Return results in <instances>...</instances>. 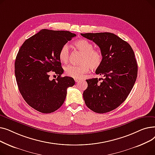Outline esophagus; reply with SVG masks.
<instances>
[{
  "mask_svg": "<svg viewBox=\"0 0 155 155\" xmlns=\"http://www.w3.org/2000/svg\"><path fill=\"white\" fill-rule=\"evenodd\" d=\"M75 82H80V80L75 78Z\"/></svg>",
  "mask_w": 155,
  "mask_h": 155,
  "instance_id": "1",
  "label": "esophagus"
}]
</instances>
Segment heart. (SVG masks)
Here are the masks:
<instances>
[{"instance_id":"1","label":"heart","mask_w":155,"mask_h":155,"mask_svg":"<svg viewBox=\"0 0 155 155\" xmlns=\"http://www.w3.org/2000/svg\"><path fill=\"white\" fill-rule=\"evenodd\" d=\"M77 50L82 53L80 60L81 64L68 65L64 68V72L70 77L80 78L87 73L90 68L96 70L101 67L103 61V56L99 50H94L93 44L87 39H80L74 43ZM59 58L64 63H67L70 58V48L67 44L64 45L59 52Z\"/></svg>"}]
</instances>
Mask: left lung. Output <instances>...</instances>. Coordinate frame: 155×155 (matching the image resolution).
Instances as JSON below:
<instances>
[{"label":"left lung","instance_id":"8db88e82","mask_svg":"<svg viewBox=\"0 0 155 155\" xmlns=\"http://www.w3.org/2000/svg\"><path fill=\"white\" fill-rule=\"evenodd\" d=\"M81 35L98 45L103 56L102 63L95 73L104 78L86 80L88 87L83 93L85 103L95 112H110L126 99L134 85L137 75L134 53L128 43L110 32Z\"/></svg>","mask_w":155,"mask_h":155}]
</instances>
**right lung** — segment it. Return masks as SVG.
Returning <instances> with one entry per match:
<instances>
[{
	"instance_id": "obj_1",
	"label": "right lung",
	"mask_w": 155,
	"mask_h": 155,
	"mask_svg": "<svg viewBox=\"0 0 155 155\" xmlns=\"http://www.w3.org/2000/svg\"><path fill=\"white\" fill-rule=\"evenodd\" d=\"M74 33L67 31L42 29L26 39L15 61V75L19 91L31 107L44 114L51 113L63 104L69 87L75 80L61 77L63 69L59 58L61 48ZM58 74L50 81L51 72Z\"/></svg>"
}]
</instances>
